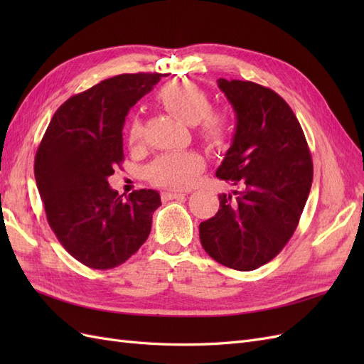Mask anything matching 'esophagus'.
<instances>
[{
  "label": "esophagus",
  "mask_w": 364,
  "mask_h": 364,
  "mask_svg": "<svg viewBox=\"0 0 364 364\" xmlns=\"http://www.w3.org/2000/svg\"><path fill=\"white\" fill-rule=\"evenodd\" d=\"M185 194L181 191H164L162 193V200L168 202V200H174V199H181Z\"/></svg>",
  "instance_id": "34e87169"
}]
</instances>
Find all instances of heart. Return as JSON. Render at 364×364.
I'll return each mask as SVG.
<instances>
[{
  "label": "heart",
  "mask_w": 364,
  "mask_h": 364,
  "mask_svg": "<svg viewBox=\"0 0 364 364\" xmlns=\"http://www.w3.org/2000/svg\"><path fill=\"white\" fill-rule=\"evenodd\" d=\"M162 105L188 126L199 124L200 135L213 144H223L230 134V119L222 109H211L208 94L193 82L165 85L159 92ZM142 138V124L132 121L129 142L136 146ZM203 158L194 151H173L159 156L149 167V179L168 188H188L203 170Z\"/></svg>",
  "instance_id": "b5f03b06"
}]
</instances>
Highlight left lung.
I'll list each match as a JSON object with an SVG mask.
<instances>
[{"label":"left lung","instance_id":"obj_1","mask_svg":"<svg viewBox=\"0 0 364 364\" xmlns=\"http://www.w3.org/2000/svg\"><path fill=\"white\" fill-rule=\"evenodd\" d=\"M232 105V144L215 174L238 190L220 194V209L199 226L209 257L249 272L273 259L299 223L313 182L304 130L277 92L253 82L218 79Z\"/></svg>","mask_w":364,"mask_h":364}]
</instances>
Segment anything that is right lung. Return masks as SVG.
I'll list each match as a JSON object with an SVG mask.
<instances>
[{
    "label": "right lung",
    "instance_id": "add662e5",
    "mask_svg": "<svg viewBox=\"0 0 364 364\" xmlns=\"http://www.w3.org/2000/svg\"><path fill=\"white\" fill-rule=\"evenodd\" d=\"M161 75L119 74L73 95L53 115L36 151L48 225L70 255L91 269H112L134 255L161 206L155 190L123 197L107 182L124 159L126 115Z\"/></svg>",
    "mask_w": 364,
    "mask_h": 364
}]
</instances>
